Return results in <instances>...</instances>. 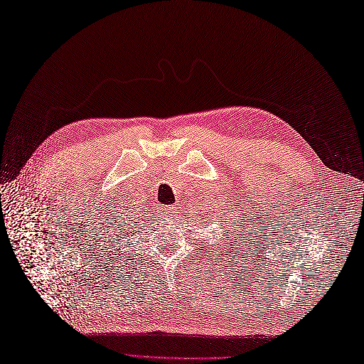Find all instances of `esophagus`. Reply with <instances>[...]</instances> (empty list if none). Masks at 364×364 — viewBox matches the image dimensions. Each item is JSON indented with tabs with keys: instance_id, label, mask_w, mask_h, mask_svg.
Segmentation results:
<instances>
[{
	"instance_id": "34e87169",
	"label": "esophagus",
	"mask_w": 364,
	"mask_h": 364,
	"mask_svg": "<svg viewBox=\"0 0 364 364\" xmlns=\"http://www.w3.org/2000/svg\"><path fill=\"white\" fill-rule=\"evenodd\" d=\"M165 218H168V217H171V215H174V208H167V206H164L162 208V213H161Z\"/></svg>"
}]
</instances>
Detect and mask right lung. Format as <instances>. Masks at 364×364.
Returning <instances> with one entry per match:
<instances>
[{"mask_svg": "<svg viewBox=\"0 0 364 364\" xmlns=\"http://www.w3.org/2000/svg\"><path fill=\"white\" fill-rule=\"evenodd\" d=\"M124 220V218H123ZM142 220H144V215H138L136 218H134V217H127V222H130V223H134V225H139ZM118 246H121V243L118 241ZM119 250H121V247H118V253H119ZM112 255H117V252H115V249L112 250ZM109 258H111V253H109ZM118 258V257H117Z\"/></svg>", "mask_w": 364, "mask_h": 364, "instance_id": "right-lung-1", "label": "right lung"}]
</instances>
